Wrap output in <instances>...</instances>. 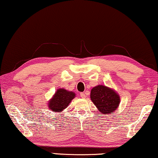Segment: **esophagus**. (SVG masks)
I'll return each mask as SVG.
<instances>
[{
  "label": "esophagus",
  "instance_id": "obj_1",
  "mask_svg": "<svg viewBox=\"0 0 158 158\" xmlns=\"http://www.w3.org/2000/svg\"><path fill=\"white\" fill-rule=\"evenodd\" d=\"M80 95H81V97L82 98H85L86 97V94H85V92L80 93Z\"/></svg>",
  "mask_w": 158,
  "mask_h": 158
}]
</instances>
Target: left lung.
Instances as JSON below:
<instances>
[{"label": "left lung", "instance_id": "1", "mask_svg": "<svg viewBox=\"0 0 158 158\" xmlns=\"http://www.w3.org/2000/svg\"><path fill=\"white\" fill-rule=\"evenodd\" d=\"M91 100L102 114H110L117 109L120 97L115 91L103 85H98L91 90Z\"/></svg>", "mask_w": 158, "mask_h": 158}]
</instances>
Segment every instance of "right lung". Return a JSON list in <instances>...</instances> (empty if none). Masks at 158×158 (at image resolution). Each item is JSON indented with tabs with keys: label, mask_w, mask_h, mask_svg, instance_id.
I'll list each match as a JSON object with an SVG mask.
<instances>
[{
	"label": "right lung",
	"mask_w": 158,
	"mask_h": 158,
	"mask_svg": "<svg viewBox=\"0 0 158 158\" xmlns=\"http://www.w3.org/2000/svg\"><path fill=\"white\" fill-rule=\"evenodd\" d=\"M75 93L65 89H58L48 103L49 109L52 112H61L68 106L75 98Z\"/></svg>",
	"instance_id": "obj_1"
}]
</instances>
